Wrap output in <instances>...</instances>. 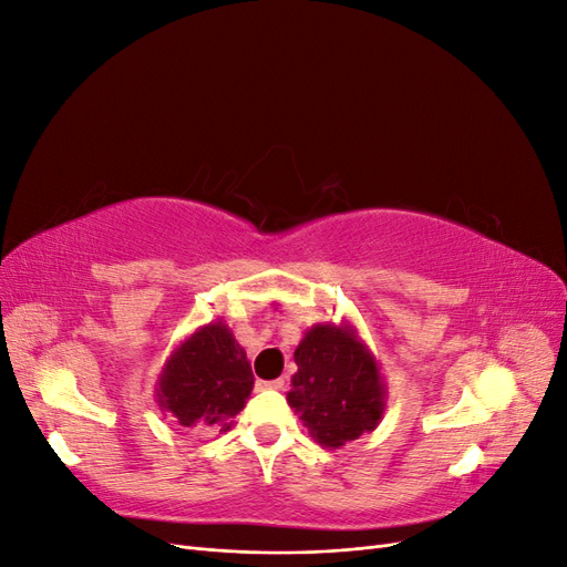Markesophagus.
Returning <instances> with one entry per match:
<instances>
[{
	"label": "esophagus",
	"instance_id": "1",
	"mask_svg": "<svg viewBox=\"0 0 567 567\" xmlns=\"http://www.w3.org/2000/svg\"><path fill=\"white\" fill-rule=\"evenodd\" d=\"M257 390H284V379H277V381H257Z\"/></svg>",
	"mask_w": 567,
	"mask_h": 567
}]
</instances>
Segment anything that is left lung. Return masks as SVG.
<instances>
[{"mask_svg": "<svg viewBox=\"0 0 567 567\" xmlns=\"http://www.w3.org/2000/svg\"><path fill=\"white\" fill-rule=\"evenodd\" d=\"M296 364L286 400L321 447L340 450L379 427L388 388L352 323H315L296 348Z\"/></svg>", "mask_w": 567, "mask_h": 567, "instance_id": "8db88e82", "label": "left lung"}]
</instances>
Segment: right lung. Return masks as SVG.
<instances>
[{
  "mask_svg": "<svg viewBox=\"0 0 567 567\" xmlns=\"http://www.w3.org/2000/svg\"><path fill=\"white\" fill-rule=\"evenodd\" d=\"M246 350L229 326L217 319L188 333L165 359L156 381L163 419L182 427L227 433L252 390Z\"/></svg>",
  "mask_w": 567,
  "mask_h": 567,
  "instance_id": "obj_1",
  "label": "right lung"
}]
</instances>
